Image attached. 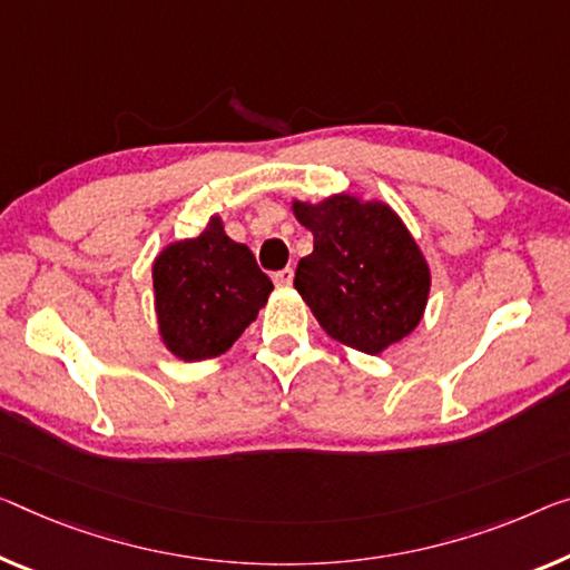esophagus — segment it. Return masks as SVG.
<instances>
[{"label": "esophagus", "mask_w": 570, "mask_h": 570, "mask_svg": "<svg viewBox=\"0 0 570 570\" xmlns=\"http://www.w3.org/2000/svg\"><path fill=\"white\" fill-rule=\"evenodd\" d=\"M293 277H295L293 267H285V269H279V273H275V283L279 287H291L293 285Z\"/></svg>", "instance_id": "esophagus-1"}]
</instances>
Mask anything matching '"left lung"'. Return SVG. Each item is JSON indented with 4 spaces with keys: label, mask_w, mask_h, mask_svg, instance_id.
<instances>
[{
    "label": "left lung",
    "mask_w": 570,
    "mask_h": 570,
    "mask_svg": "<svg viewBox=\"0 0 570 570\" xmlns=\"http://www.w3.org/2000/svg\"><path fill=\"white\" fill-rule=\"evenodd\" d=\"M293 214L313 232L295 291L321 328L370 356L413 334L431 295V267L395 208L334 194L318 204L293 198Z\"/></svg>",
    "instance_id": "1"
}]
</instances>
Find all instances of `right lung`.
Instances as JSON below:
<instances>
[{
    "instance_id": "obj_1",
    "label": "right lung",
    "mask_w": 570,
    "mask_h": 570,
    "mask_svg": "<svg viewBox=\"0 0 570 570\" xmlns=\"http://www.w3.org/2000/svg\"><path fill=\"white\" fill-rule=\"evenodd\" d=\"M157 334L180 362H206L229 352L265 308L273 279L247 244L212 216L194 239L170 242L153 262Z\"/></svg>"
}]
</instances>
